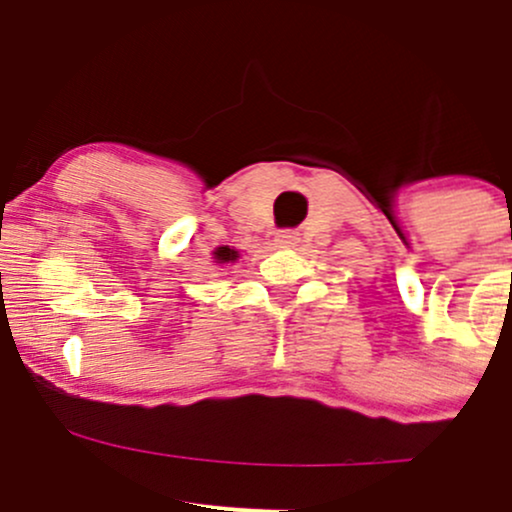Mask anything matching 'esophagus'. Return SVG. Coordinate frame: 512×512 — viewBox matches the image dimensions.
<instances>
[{"label":"esophagus","mask_w":512,"mask_h":512,"mask_svg":"<svg viewBox=\"0 0 512 512\" xmlns=\"http://www.w3.org/2000/svg\"><path fill=\"white\" fill-rule=\"evenodd\" d=\"M277 242H280L282 247H292L294 242H297V232H280V235H277Z\"/></svg>","instance_id":"esophagus-1"}]
</instances>
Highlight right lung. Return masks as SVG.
I'll list each match as a JSON object with an SVG mask.
<instances>
[{"label":"right lung","mask_w":512,"mask_h":512,"mask_svg":"<svg viewBox=\"0 0 512 512\" xmlns=\"http://www.w3.org/2000/svg\"><path fill=\"white\" fill-rule=\"evenodd\" d=\"M215 260L232 262V260H237V252L230 250V247H218V250H215Z\"/></svg>","instance_id":"1"}]
</instances>
